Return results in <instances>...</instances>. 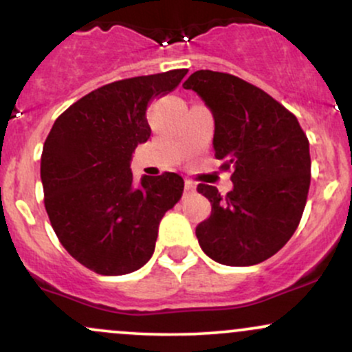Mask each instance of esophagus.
<instances>
[{
	"mask_svg": "<svg viewBox=\"0 0 352 352\" xmlns=\"http://www.w3.org/2000/svg\"><path fill=\"white\" fill-rule=\"evenodd\" d=\"M195 192V184L192 180H185V195Z\"/></svg>",
	"mask_w": 352,
	"mask_h": 352,
	"instance_id": "1",
	"label": "esophagus"
}]
</instances>
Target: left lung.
Returning a JSON list of instances; mask_svg holds the SVG:
<instances>
[{
    "mask_svg": "<svg viewBox=\"0 0 352 352\" xmlns=\"http://www.w3.org/2000/svg\"><path fill=\"white\" fill-rule=\"evenodd\" d=\"M215 120L213 151L232 168L233 188L197 190L212 213L195 235L207 256L227 266H252L280 252L300 225L311 182L308 137L288 109L260 87L215 71L184 82Z\"/></svg>",
    "mask_w": 352,
    "mask_h": 352,
    "instance_id": "left-lung-1",
    "label": "left lung"
}]
</instances>
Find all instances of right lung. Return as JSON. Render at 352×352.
Listing matches in <instances>:
<instances>
[{
	"mask_svg": "<svg viewBox=\"0 0 352 352\" xmlns=\"http://www.w3.org/2000/svg\"><path fill=\"white\" fill-rule=\"evenodd\" d=\"M187 69L116 80L63 112L43 147L44 207L60 245L92 272L119 276L142 268L159 225L180 200L173 172L134 184L132 153L151 137L145 111L172 92Z\"/></svg>",
	"mask_w": 352,
	"mask_h": 352,
	"instance_id": "add662e5",
	"label": "right lung"
}]
</instances>
